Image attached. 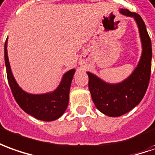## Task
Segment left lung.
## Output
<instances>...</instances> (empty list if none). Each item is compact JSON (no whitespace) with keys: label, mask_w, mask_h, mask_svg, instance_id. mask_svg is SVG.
I'll use <instances>...</instances> for the list:
<instances>
[{"label":"left lung","mask_w":155,"mask_h":155,"mask_svg":"<svg viewBox=\"0 0 155 155\" xmlns=\"http://www.w3.org/2000/svg\"><path fill=\"white\" fill-rule=\"evenodd\" d=\"M120 12L136 21L140 35L143 52L137 67L127 78L119 84H108L91 72L88 76V88L93 102L100 112L108 116H122L136 107L143 100L149 86L151 73V39L140 15L127 9Z\"/></svg>","instance_id":"8db88e82"}]
</instances>
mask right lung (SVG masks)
Returning a JSON list of instances; mask_svg holds the SVG:
<instances>
[{
	"label": "right lung",
	"instance_id": "right-lung-1",
	"mask_svg": "<svg viewBox=\"0 0 155 155\" xmlns=\"http://www.w3.org/2000/svg\"><path fill=\"white\" fill-rule=\"evenodd\" d=\"M4 48L8 84L19 106L28 115L38 120L51 121L60 118L66 111L68 105L70 87L75 69L69 70L64 74L59 86L55 91L43 94H28L19 87L12 75L7 55V39Z\"/></svg>",
	"mask_w": 155,
	"mask_h": 155
}]
</instances>
